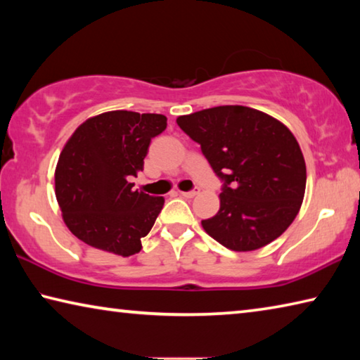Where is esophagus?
I'll return each instance as SVG.
<instances>
[{
	"label": "esophagus",
	"instance_id": "1",
	"mask_svg": "<svg viewBox=\"0 0 360 360\" xmlns=\"http://www.w3.org/2000/svg\"><path fill=\"white\" fill-rule=\"evenodd\" d=\"M182 197H186V198H193L195 195H198L200 193V188L198 187H195L193 191H188V192H179Z\"/></svg>",
	"mask_w": 360,
	"mask_h": 360
}]
</instances>
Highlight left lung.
I'll use <instances>...</instances> for the list:
<instances>
[{
  "label": "left lung",
  "mask_w": 360,
  "mask_h": 360,
  "mask_svg": "<svg viewBox=\"0 0 360 360\" xmlns=\"http://www.w3.org/2000/svg\"><path fill=\"white\" fill-rule=\"evenodd\" d=\"M176 122L224 181L221 208L202 221L206 233L238 252L281 236L300 211L307 187L302 149L288 127L238 105L203 109Z\"/></svg>",
  "instance_id": "obj_1"
}]
</instances>
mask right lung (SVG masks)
<instances>
[{"label":"right lung","instance_id":"right-lung-1","mask_svg":"<svg viewBox=\"0 0 360 360\" xmlns=\"http://www.w3.org/2000/svg\"><path fill=\"white\" fill-rule=\"evenodd\" d=\"M167 129L162 114L109 111L81 124L56 168L66 227L89 246L129 257L141 251L165 200L133 191L150 139Z\"/></svg>","mask_w":360,"mask_h":360}]
</instances>
